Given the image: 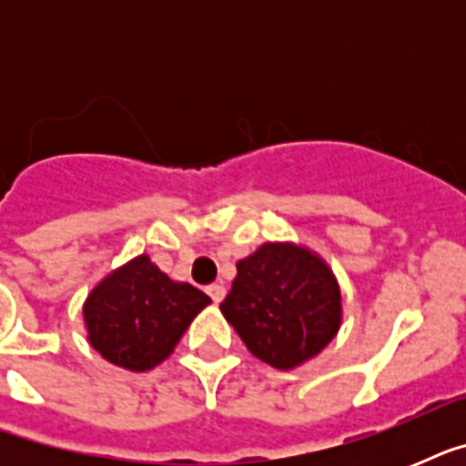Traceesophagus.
I'll return each mask as SVG.
<instances>
[{"label":"esophagus","instance_id":"1","mask_svg":"<svg viewBox=\"0 0 466 466\" xmlns=\"http://www.w3.org/2000/svg\"><path fill=\"white\" fill-rule=\"evenodd\" d=\"M225 285L222 283H212V285H208V295H210L212 298V302H222V299H225Z\"/></svg>","mask_w":466,"mask_h":466}]
</instances>
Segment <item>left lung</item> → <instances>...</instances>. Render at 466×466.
Returning <instances> with one entry per match:
<instances>
[{
	"mask_svg": "<svg viewBox=\"0 0 466 466\" xmlns=\"http://www.w3.org/2000/svg\"><path fill=\"white\" fill-rule=\"evenodd\" d=\"M219 309L258 360L290 370L331 343L340 326V290L317 254L263 244L237 263Z\"/></svg>",
	"mask_w": 466,
	"mask_h": 466,
	"instance_id": "8db88e82",
	"label": "left lung"
}]
</instances>
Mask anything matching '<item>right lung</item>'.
<instances>
[{"label":"right lung","instance_id":"add662e5","mask_svg":"<svg viewBox=\"0 0 466 466\" xmlns=\"http://www.w3.org/2000/svg\"><path fill=\"white\" fill-rule=\"evenodd\" d=\"M210 298L137 256L91 290L84 302L89 343L118 368L145 372L167 360Z\"/></svg>","mask_w":466,"mask_h":466}]
</instances>
